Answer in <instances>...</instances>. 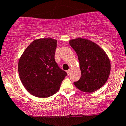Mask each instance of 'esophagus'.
<instances>
[{"label":"esophagus","mask_w":126,"mask_h":126,"mask_svg":"<svg viewBox=\"0 0 126 126\" xmlns=\"http://www.w3.org/2000/svg\"><path fill=\"white\" fill-rule=\"evenodd\" d=\"M71 70L70 69H69L68 71H67V73L68 75H70V74H71Z\"/></svg>","instance_id":"34e87169"}]
</instances>
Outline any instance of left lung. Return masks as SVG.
Here are the masks:
<instances>
[{"instance_id":"left-lung-1","label":"left lung","mask_w":126,"mask_h":126,"mask_svg":"<svg viewBox=\"0 0 126 126\" xmlns=\"http://www.w3.org/2000/svg\"><path fill=\"white\" fill-rule=\"evenodd\" d=\"M69 44L78 56L81 71L80 79L74 82L75 86L89 93L99 89L110 74V63L107 54L98 45L87 39H72Z\"/></svg>"}]
</instances>
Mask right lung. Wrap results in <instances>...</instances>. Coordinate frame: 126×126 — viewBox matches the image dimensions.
Here are the masks:
<instances>
[{
	"mask_svg": "<svg viewBox=\"0 0 126 126\" xmlns=\"http://www.w3.org/2000/svg\"><path fill=\"white\" fill-rule=\"evenodd\" d=\"M57 40L43 38L34 40L24 50L18 64L23 86L30 94L49 97L59 90L66 72L55 61Z\"/></svg>",
	"mask_w": 126,
	"mask_h": 126,
	"instance_id": "1",
	"label": "right lung"
}]
</instances>
